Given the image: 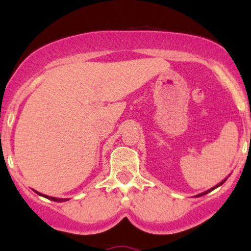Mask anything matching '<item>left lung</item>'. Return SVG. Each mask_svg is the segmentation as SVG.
I'll return each instance as SVG.
<instances>
[{"label":"left lung","mask_w":251,"mask_h":251,"mask_svg":"<svg viewBox=\"0 0 251 251\" xmlns=\"http://www.w3.org/2000/svg\"><path fill=\"white\" fill-rule=\"evenodd\" d=\"M224 181H226V179H224V180H222V181H221V183H218V184H217V185H216V186H214V188L209 189V190H208V191H204V192H201V194H200V195H197V196H196V197H201V196H204V195L209 194V192H210V191H212V190H215L216 188H218V186H221V185H222V184H223V183H224Z\"/></svg>","instance_id":"8db88e82"}]
</instances>
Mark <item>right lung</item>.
<instances>
[{
    "label": "right lung",
    "instance_id": "right-lung-1",
    "mask_svg": "<svg viewBox=\"0 0 251 251\" xmlns=\"http://www.w3.org/2000/svg\"><path fill=\"white\" fill-rule=\"evenodd\" d=\"M37 195H40V196H43V197H46V198H48V200H50V201H68V198H56V197H50V196H46V195H42V194H40V192H37V191H35Z\"/></svg>",
    "mask_w": 251,
    "mask_h": 251
}]
</instances>
